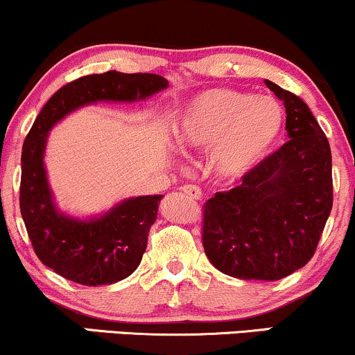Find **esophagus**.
<instances>
[{"instance_id":"34e87169","label":"esophagus","mask_w":355,"mask_h":355,"mask_svg":"<svg viewBox=\"0 0 355 355\" xmlns=\"http://www.w3.org/2000/svg\"><path fill=\"white\" fill-rule=\"evenodd\" d=\"M182 191L185 195H189V197L193 198V200H200L202 195H203L202 189H200V187H197V185H183Z\"/></svg>"}]
</instances>
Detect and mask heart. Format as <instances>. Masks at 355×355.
Masks as SVG:
<instances>
[{"label":"heart","instance_id":"b5f03b06","mask_svg":"<svg viewBox=\"0 0 355 355\" xmlns=\"http://www.w3.org/2000/svg\"><path fill=\"white\" fill-rule=\"evenodd\" d=\"M284 126L275 100L237 89H207L182 112L177 140L183 148L215 146L214 160L227 177H242L270 153Z\"/></svg>","mask_w":355,"mask_h":355}]
</instances>
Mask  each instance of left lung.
<instances>
[{
	"mask_svg": "<svg viewBox=\"0 0 355 355\" xmlns=\"http://www.w3.org/2000/svg\"><path fill=\"white\" fill-rule=\"evenodd\" d=\"M284 101L288 141L203 205L202 242L223 274L279 280L315 254L332 210L331 146L304 100L266 80Z\"/></svg>",
	"mask_w": 355,
	"mask_h": 355,
	"instance_id": "8db88e82",
	"label": "left lung"
}]
</instances>
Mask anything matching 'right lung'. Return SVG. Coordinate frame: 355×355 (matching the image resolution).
Returning a JSON list of instances; mask_svg holds the SVG:
<instances>
[{"label": "right lung", "mask_w": 355, "mask_h": 355, "mask_svg": "<svg viewBox=\"0 0 355 355\" xmlns=\"http://www.w3.org/2000/svg\"><path fill=\"white\" fill-rule=\"evenodd\" d=\"M166 87L168 81L153 73L107 71L81 76L46 101L24 138L19 210L36 257L64 279L96 287L132 275L141 262L164 195L128 198L88 222L61 215L53 205L43 165L48 132L83 105L144 100Z\"/></svg>", "instance_id": "add662e5"}]
</instances>
